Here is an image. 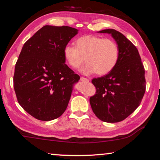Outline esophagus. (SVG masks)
<instances>
[{"mask_svg":"<svg viewBox=\"0 0 160 160\" xmlns=\"http://www.w3.org/2000/svg\"><path fill=\"white\" fill-rule=\"evenodd\" d=\"M80 80L82 81V82H89V79L83 77H80Z\"/></svg>","mask_w":160,"mask_h":160,"instance_id":"esophagus-1","label":"esophagus"}]
</instances>
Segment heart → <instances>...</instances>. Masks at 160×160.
Segmentation results:
<instances>
[{"label": "heart", "instance_id": "b5f03b06", "mask_svg": "<svg viewBox=\"0 0 160 160\" xmlns=\"http://www.w3.org/2000/svg\"><path fill=\"white\" fill-rule=\"evenodd\" d=\"M63 56L67 63L77 69L85 62L88 63L81 70L88 75L96 72L104 75L114 68L119 58V48L115 41L111 39L85 35L75 41V47L66 46Z\"/></svg>", "mask_w": 160, "mask_h": 160}]
</instances>
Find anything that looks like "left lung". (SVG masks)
I'll return each instance as SVG.
<instances>
[{
	"instance_id": "obj_1",
	"label": "left lung",
	"mask_w": 160,
	"mask_h": 160,
	"mask_svg": "<svg viewBox=\"0 0 160 160\" xmlns=\"http://www.w3.org/2000/svg\"><path fill=\"white\" fill-rule=\"evenodd\" d=\"M99 32L112 34L118 46L119 58L110 72L92 80L96 93L90 102L99 119L116 123L131 115L141 102L146 88L145 68L137 48L123 34L113 29Z\"/></svg>"
}]
</instances>
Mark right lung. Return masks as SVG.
Instances as JSON below:
<instances>
[{"label":"right lung","mask_w":160,"mask_h":160,"mask_svg":"<svg viewBox=\"0 0 160 160\" xmlns=\"http://www.w3.org/2000/svg\"><path fill=\"white\" fill-rule=\"evenodd\" d=\"M68 26L45 25L24 44L13 77L18 102L41 121L58 118L66 111L73 84L80 80L65 63L63 49L78 34Z\"/></svg>","instance_id":"right-lung-1"}]
</instances>
